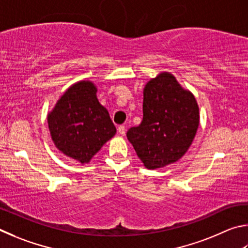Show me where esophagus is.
<instances>
[{
	"mask_svg": "<svg viewBox=\"0 0 248 248\" xmlns=\"http://www.w3.org/2000/svg\"><path fill=\"white\" fill-rule=\"evenodd\" d=\"M117 131H119V133L121 134L122 136H124L125 135V132H126V129H125L124 125H120V126L117 127Z\"/></svg>",
	"mask_w": 248,
	"mask_h": 248,
	"instance_id": "esophagus-1",
	"label": "esophagus"
}]
</instances>
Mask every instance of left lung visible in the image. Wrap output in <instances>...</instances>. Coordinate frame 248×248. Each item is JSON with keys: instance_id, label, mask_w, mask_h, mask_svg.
I'll return each instance as SVG.
<instances>
[{"instance_id": "left-lung-1", "label": "left lung", "mask_w": 248, "mask_h": 248, "mask_svg": "<svg viewBox=\"0 0 248 248\" xmlns=\"http://www.w3.org/2000/svg\"><path fill=\"white\" fill-rule=\"evenodd\" d=\"M141 123L131 127L127 140L147 169L176 162L192 145L199 125L194 95L169 73L151 79L144 89Z\"/></svg>"}]
</instances>
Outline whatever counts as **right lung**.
Returning a JSON list of instances; mask_svg holds the SVG:
<instances>
[{
	"label": "right lung",
	"mask_w": 248,
	"mask_h": 248,
	"mask_svg": "<svg viewBox=\"0 0 248 248\" xmlns=\"http://www.w3.org/2000/svg\"><path fill=\"white\" fill-rule=\"evenodd\" d=\"M95 93L97 88L91 81L77 82L61 97L47 116L56 148L81 163L89 162L116 133Z\"/></svg>",
	"instance_id": "right-lung-1"
}]
</instances>
